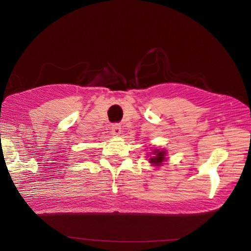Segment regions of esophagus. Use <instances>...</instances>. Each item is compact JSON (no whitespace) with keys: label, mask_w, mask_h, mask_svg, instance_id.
<instances>
[{"label":"esophagus","mask_w":251,"mask_h":251,"mask_svg":"<svg viewBox=\"0 0 251 251\" xmlns=\"http://www.w3.org/2000/svg\"><path fill=\"white\" fill-rule=\"evenodd\" d=\"M120 133H121V126L118 124L113 125L112 126V134L118 136V135H120Z\"/></svg>","instance_id":"esophagus-1"}]
</instances>
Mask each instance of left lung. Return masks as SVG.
<instances>
[{
  "instance_id": "1",
  "label": "left lung",
  "mask_w": 251,
  "mask_h": 251,
  "mask_svg": "<svg viewBox=\"0 0 251 251\" xmlns=\"http://www.w3.org/2000/svg\"><path fill=\"white\" fill-rule=\"evenodd\" d=\"M166 151L164 150L155 149L153 150V156H151L149 160L154 166H161L162 162L165 160Z\"/></svg>"
}]
</instances>
